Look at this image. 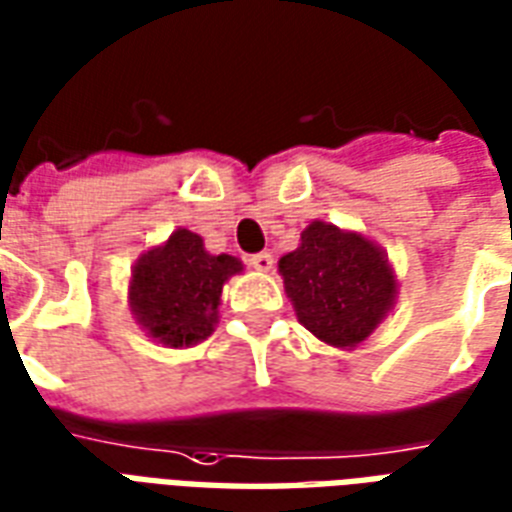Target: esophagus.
<instances>
[{"mask_svg":"<svg viewBox=\"0 0 512 512\" xmlns=\"http://www.w3.org/2000/svg\"><path fill=\"white\" fill-rule=\"evenodd\" d=\"M248 264L251 267H256L259 272H270L272 270V264H275V259H272V253H253L251 259H248Z\"/></svg>","mask_w":512,"mask_h":512,"instance_id":"34e87169","label":"esophagus"}]
</instances>
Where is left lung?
<instances>
[{"mask_svg":"<svg viewBox=\"0 0 512 512\" xmlns=\"http://www.w3.org/2000/svg\"><path fill=\"white\" fill-rule=\"evenodd\" d=\"M278 270L302 327L338 349H354L374 333L398 294L382 248L324 220L302 231L300 248Z\"/></svg>","mask_w":512,"mask_h":512,"instance_id":"left-lung-1","label":"left lung"}]
</instances>
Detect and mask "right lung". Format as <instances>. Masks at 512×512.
Masks as SVG:
<instances>
[{
	"mask_svg": "<svg viewBox=\"0 0 512 512\" xmlns=\"http://www.w3.org/2000/svg\"><path fill=\"white\" fill-rule=\"evenodd\" d=\"M237 272H242L240 259L229 253L212 256L199 234L177 229L136 261L130 311L149 338L163 346H193L215 330L223 283Z\"/></svg>",
	"mask_w": 512,
	"mask_h": 512,
	"instance_id": "right-lung-1",
	"label": "right lung"
}]
</instances>
